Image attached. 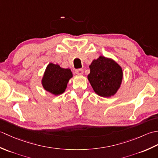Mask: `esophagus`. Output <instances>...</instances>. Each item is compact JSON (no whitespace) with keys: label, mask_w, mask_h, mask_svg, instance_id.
Wrapping results in <instances>:
<instances>
[{"label":"esophagus","mask_w":158,"mask_h":158,"mask_svg":"<svg viewBox=\"0 0 158 158\" xmlns=\"http://www.w3.org/2000/svg\"><path fill=\"white\" fill-rule=\"evenodd\" d=\"M75 73L77 74V75H83V70L82 69H76V70H75Z\"/></svg>","instance_id":"34e87169"}]
</instances>
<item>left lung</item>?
Wrapping results in <instances>:
<instances>
[{"instance_id": "left-lung-1", "label": "left lung", "mask_w": 158, "mask_h": 158, "mask_svg": "<svg viewBox=\"0 0 158 158\" xmlns=\"http://www.w3.org/2000/svg\"><path fill=\"white\" fill-rule=\"evenodd\" d=\"M88 76L92 88L102 97L113 96L119 88L122 81V69L114 60L100 56L89 65Z\"/></svg>"}]
</instances>
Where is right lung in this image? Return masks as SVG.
Returning a JSON list of instances; mask_svg holds the SVG:
<instances>
[{"instance_id": "1", "label": "right lung", "mask_w": 158, "mask_h": 158, "mask_svg": "<svg viewBox=\"0 0 158 158\" xmlns=\"http://www.w3.org/2000/svg\"><path fill=\"white\" fill-rule=\"evenodd\" d=\"M72 77L69 69H62L58 64L50 63L47 66L42 84L46 91L59 95L65 91L67 83Z\"/></svg>"}]
</instances>
